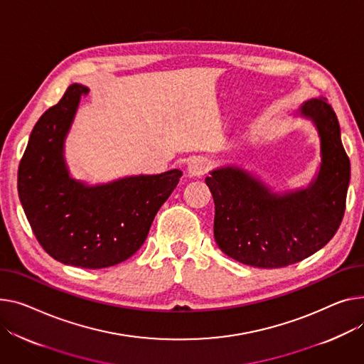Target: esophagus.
Listing matches in <instances>:
<instances>
[{"mask_svg": "<svg viewBox=\"0 0 364 364\" xmlns=\"http://www.w3.org/2000/svg\"><path fill=\"white\" fill-rule=\"evenodd\" d=\"M209 169V161L203 156H193L187 164V171L193 177H202Z\"/></svg>", "mask_w": 364, "mask_h": 364, "instance_id": "1", "label": "esophagus"}]
</instances>
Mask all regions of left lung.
Segmentation results:
<instances>
[{
    "mask_svg": "<svg viewBox=\"0 0 364 364\" xmlns=\"http://www.w3.org/2000/svg\"><path fill=\"white\" fill-rule=\"evenodd\" d=\"M294 115L310 119L321 140L319 171L307 187L274 191L237 165L215 168L205 180L218 247L255 268H284L316 253L346 212L351 169L333 109L325 100H310Z\"/></svg>",
    "mask_w": 364,
    "mask_h": 364,
    "instance_id": "8db88e82",
    "label": "left lung"
}]
</instances>
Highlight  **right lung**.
<instances>
[{"mask_svg":"<svg viewBox=\"0 0 364 364\" xmlns=\"http://www.w3.org/2000/svg\"><path fill=\"white\" fill-rule=\"evenodd\" d=\"M89 89L73 83L35 124L17 173V190L32 231L55 260L101 269L133 256L183 173L130 176L89 186L70 176L64 143Z\"/></svg>","mask_w":364,"mask_h":364,"instance_id":"right-lung-1","label":"right lung"}]
</instances>
